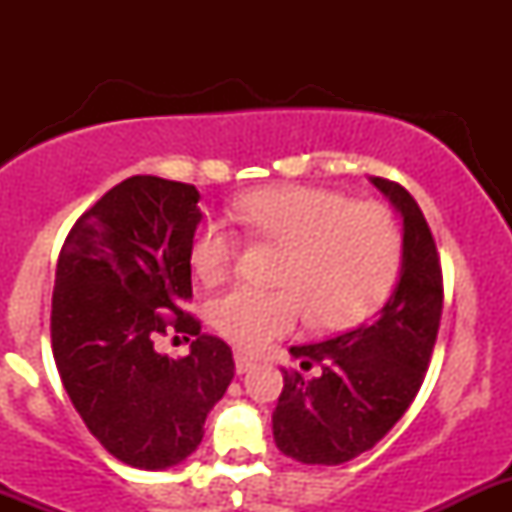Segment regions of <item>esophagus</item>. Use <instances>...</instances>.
Instances as JSON below:
<instances>
[{
  "instance_id": "1",
  "label": "esophagus",
  "mask_w": 512,
  "mask_h": 512,
  "mask_svg": "<svg viewBox=\"0 0 512 512\" xmlns=\"http://www.w3.org/2000/svg\"><path fill=\"white\" fill-rule=\"evenodd\" d=\"M235 366H237V374H247L250 369H255L257 359L247 356L245 352H235Z\"/></svg>"
}]
</instances>
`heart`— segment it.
Returning <instances> with one entry per match:
<instances>
[{
    "label": "heart",
    "instance_id": "obj_1",
    "mask_svg": "<svg viewBox=\"0 0 512 512\" xmlns=\"http://www.w3.org/2000/svg\"><path fill=\"white\" fill-rule=\"evenodd\" d=\"M252 240L285 247L277 292L237 285L215 297L213 322L227 339L257 349L299 319L342 329L369 317L394 287L404 257L399 220L376 203L304 185L257 190L232 205ZM237 257V237L220 220L195 232L190 265L205 282L223 277Z\"/></svg>",
    "mask_w": 512,
    "mask_h": 512
}]
</instances>
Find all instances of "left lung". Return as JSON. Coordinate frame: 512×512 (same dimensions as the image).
<instances>
[{"instance_id":"obj_1","label":"left lung","mask_w":512,"mask_h":512,"mask_svg":"<svg viewBox=\"0 0 512 512\" xmlns=\"http://www.w3.org/2000/svg\"><path fill=\"white\" fill-rule=\"evenodd\" d=\"M371 183L404 220L399 282L376 319L307 347H292L304 371H282L285 389L272 414L282 453L307 466H339L374 448L406 414L426 376L443 309L436 242L406 188Z\"/></svg>"}]
</instances>
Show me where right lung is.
<instances>
[{
    "label": "right lung",
    "mask_w": 512,
    "mask_h": 512,
    "mask_svg": "<svg viewBox=\"0 0 512 512\" xmlns=\"http://www.w3.org/2000/svg\"><path fill=\"white\" fill-rule=\"evenodd\" d=\"M198 200L195 185L126 178L76 220L56 265L51 349L66 394L98 443L143 471L200 446L235 376L230 347L180 309L193 297ZM168 328L196 337L183 360L152 347Z\"/></svg>",
    "instance_id": "obj_1"
}]
</instances>
